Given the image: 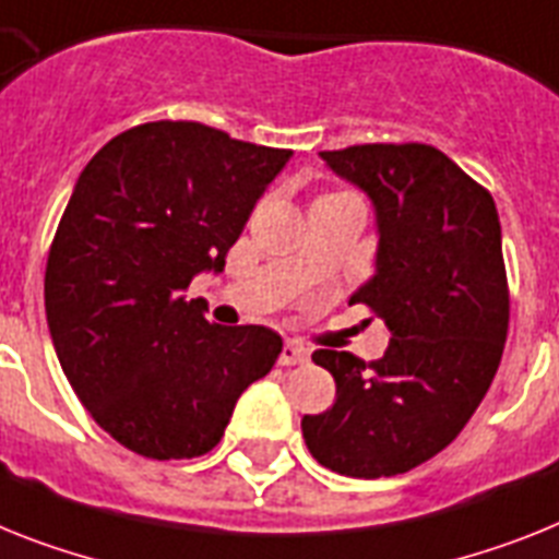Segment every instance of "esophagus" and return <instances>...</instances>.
I'll list each match as a JSON object with an SVG mask.
<instances>
[{
	"mask_svg": "<svg viewBox=\"0 0 559 559\" xmlns=\"http://www.w3.org/2000/svg\"><path fill=\"white\" fill-rule=\"evenodd\" d=\"M307 349H304L301 344H295V341H287L284 344V349H281L278 355V364L281 367H301V364H307Z\"/></svg>",
	"mask_w": 559,
	"mask_h": 559,
	"instance_id": "obj_1",
	"label": "esophagus"
}]
</instances>
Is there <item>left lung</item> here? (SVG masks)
<instances>
[{
	"mask_svg": "<svg viewBox=\"0 0 559 559\" xmlns=\"http://www.w3.org/2000/svg\"><path fill=\"white\" fill-rule=\"evenodd\" d=\"M378 213V272L349 304L392 332L383 358L318 349L335 403L304 415L307 449L346 477H392L461 435L489 392L509 332L500 218L491 192L431 144L323 150Z\"/></svg>",
	"mask_w": 559,
	"mask_h": 559,
	"instance_id": "obj_1",
	"label": "left lung"
}]
</instances>
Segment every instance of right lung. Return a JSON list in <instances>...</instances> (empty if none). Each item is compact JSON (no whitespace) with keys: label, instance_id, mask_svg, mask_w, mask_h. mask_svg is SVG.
Masks as SVG:
<instances>
[{"label":"right lung","instance_id":"right-lung-1","mask_svg":"<svg viewBox=\"0 0 559 559\" xmlns=\"http://www.w3.org/2000/svg\"><path fill=\"white\" fill-rule=\"evenodd\" d=\"M289 156L164 119L110 139L79 176L50 243L45 309L70 386L130 452L207 454L243 389L275 367L281 335L210 323L185 293L201 270L222 272Z\"/></svg>","mask_w":559,"mask_h":559}]
</instances>
